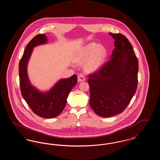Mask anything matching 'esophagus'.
<instances>
[{
    "mask_svg": "<svg viewBox=\"0 0 160 160\" xmlns=\"http://www.w3.org/2000/svg\"><path fill=\"white\" fill-rule=\"evenodd\" d=\"M85 80H86V78L83 74H79L78 76V82H83V81H85Z\"/></svg>",
    "mask_w": 160,
    "mask_h": 160,
    "instance_id": "obj_1",
    "label": "esophagus"
}]
</instances>
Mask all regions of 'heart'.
<instances>
[{
	"instance_id": "1",
	"label": "heart",
	"mask_w": 160,
	"mask_h": 160,
	"mask_svg": "<svg viewBox=\"0 0 160 160\" xmlns=\"http://www.w3.org/2000/svg\"><path fill=\"white\" fill-rule=\"evenodd\" d=\"M107 56L104 46L92 42L82 47L75 54L74 61L77 63H83L84 69L88 72L98 71L104 64Z\"/></svg>"
}]
</instances>
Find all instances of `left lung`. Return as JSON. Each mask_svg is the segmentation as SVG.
<instances>
[{"label": "left lung", "mask_w": 160, "mask_h": 160, "mask_svg": "<svg viewBox=\"0 0 160 160\" xmlns=\"http://www.w3.org/2000/svg\"><path fill=\"white\" fill-rule=\"evenodd\" d=\"M114 39L110 59L89 76V104L101 117L121 113L137 90L138 63L132 46L121 33H110Z\"/></svg>", "instance_id": "obj_1"}]
</instances>
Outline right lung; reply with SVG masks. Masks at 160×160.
<instances>
[{
  "mask_svg": "<svg viewBox=\"0 0 160 160\" xmlns=\"http://www.w3.org/2000/svg\"><path fill=\"white\" fill-rule=\"evenodd\" d=\"M47 42L44 34H38L26 46L19 63V78L23 98L35 114L44 118H53L61 114L67 104L71 89L77 83L76 74L59 80L48 91H39L33 86L29 79L27 67L33 49Z\"/></svg>",
  "mask_w": 160,
  "mask_h": 160,
  "instance_id": "1",
  "label": "right lung"
}]
</instances>
